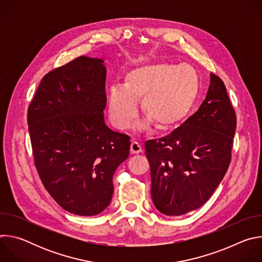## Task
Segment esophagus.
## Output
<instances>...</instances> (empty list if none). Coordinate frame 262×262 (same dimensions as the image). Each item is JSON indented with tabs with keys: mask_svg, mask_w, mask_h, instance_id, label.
<instances>
[{
	"mask_svg": "<svg viewBox=\"0 0 262 262\" xmlns=\"http://www.w3.org/2000/svg\"><path fill=\"white\" fill-rule=\"evenodd\" d=\"M130 152L134 155L142 152V146L139 144V142L133 141L130 144Z\"/></svg>",
	"mask_w": 262,
	"mask_h": 262,
	"instance_id": "34e87169",
	"label": "esophagus"
}]
</instances>
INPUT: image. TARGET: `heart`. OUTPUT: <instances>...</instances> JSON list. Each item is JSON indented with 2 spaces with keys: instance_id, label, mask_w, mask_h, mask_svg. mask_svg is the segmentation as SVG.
<instances>
[{
  "instance_id": "1",
  "label": "heart",
  "mask_w": 262,
  "mask_h": 262,
  "mask_svg": "<svg viewBox=\"0 0 262 262\" xmlns=\"http://www.w3.org/2000/svg\"><path fill=\"white\" fill-rule=\"evenodd\" d=\"M198 92V76L189 64H147L129 71L125 86L108 89L107 113L118 129H126L138 114V101L158 128L175 126L189 113ZM145 121L140 124L144 128Z\"/></svg>"
}]
</instances>
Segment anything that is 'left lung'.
Here are the masks:
<instances>
[{"instance_id": "1", "label": "left lung", "mask_w": 262, "mask_h": 262, "mask_svg": "<svg viewBox=\"0 0 262 262\" xmlns=\"http://www.w3.org/2000/svg\"><path fill=\"white\" fill-rule=\"evenodd\" d=\"M235 128L226 87L211 73L207 95L196 113L170 135L145 142L158 210L178 216L210 198L228 170Z\"/></svg>"}]
</instances>
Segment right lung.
Returning a JSON list of instances; mask_svg holds the SVG:
<instances>
[{
  "mask_svg": "<svg viewBox=\"0 0 262 262\" xmlns=\"http://www.w3.org/2000/svg\"><path fill=\"white\" fill-rule=\"evenodd\" d=\"M103 60L79 57L42 78L28 108L34 164L49 194L78 215L103 211L129 136L110 129Z\"/></svg>",
  "mask_w": 262,
  "mask_h": 262,
  "instance_id": "1",
  "label": "right lung"
}]
</instances>
